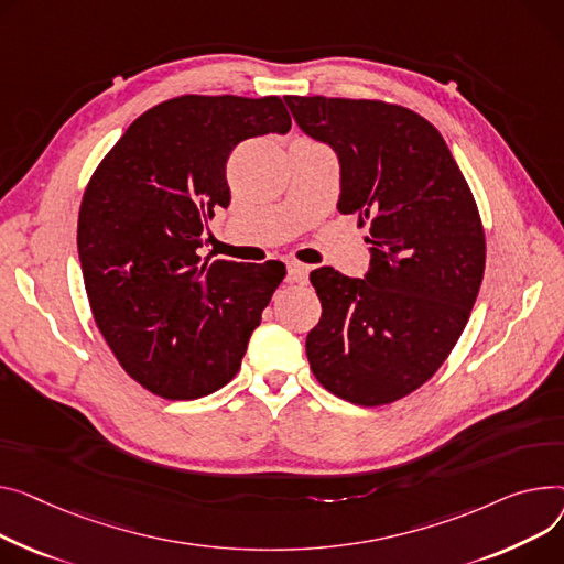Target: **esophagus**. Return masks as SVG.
<instances>
[{
	"label": "esophagus",
	"mask_w": 564,
	"mask_h": 564,
	"mask_svg": "<svg viewBox=\"0 0 564 564\" xmlns=\"http://www.w3.org/2000/svg\"><path fill=\"white\" fill-rule=\"evenodd\" d=\"M308 274H311V268L302 265V262H290L288 265V281L292 283H308Z\"/></svg>",
	"instance_id": "1"
}]
</instances>
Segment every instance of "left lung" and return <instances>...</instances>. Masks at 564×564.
I'll use <instances>...</instances> for the list:
<instances>
[{"label": "left lung", "instance_id": "8db88e82", "mask_svg": "<svg viewBox=\"0 0 564 564\" xmlns=\"http://www.w3.org/2000/svg\"><path fill=\"white\" fill-rule=\"evenodd\" d=\"M294 122L340 161L337 210L369 221V270L311 272L322 317L306 337L315 379L356 405L424 386L467 326L485 270L469 185L440 131L397 104L285 97Z\"/></svg>", "mask_w": 564, "mask_h": 564}]
</instances>
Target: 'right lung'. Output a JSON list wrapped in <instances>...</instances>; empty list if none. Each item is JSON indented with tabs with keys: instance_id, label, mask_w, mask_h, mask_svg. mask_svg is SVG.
I'll use <instances>...</instances> for the list:
<instances>
[{
	"instance_id": "add662e5",
	"label": "right lung",
	"mask_w": 564,
	"mask_h": 564,
	"mask_svg": "<svg viewBox=\"0 0 564 564\" xmlns=\"http://www.w3.org/2000/svg\"><path fill=\"white\" fill-rule=\"evenodd\" d=\"M290 127L279 97L183 95L142 112L95 170L77 229L84 283L104 340L149 392L199 399L238 373L285 265L208 262L199 247L231 202L234 147Z\"/></svg>"
}]
</instances>
